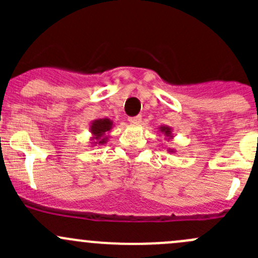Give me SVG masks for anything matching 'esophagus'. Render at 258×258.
I'll list each match as a JSON object with an SVG mask.
<instances>
[{
    "instance_id": "1",
    "label": "esophagus",
    "mask_w": 258,
    "mask_h": 258,
    "mask_svg": "<svg viewBox=\"0 0 258 258\" xmlns=\"http://www.w3.org/2000/svg\"><path fill=\"white\" fill-rule=\"evenodd\" d=\"M128 122L131 124H139L142 122V117L141 116H136V117H130Z\"/></svg>"
}]
</instances>
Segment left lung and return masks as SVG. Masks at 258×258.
Returning <instances> with one entry per match:
<instances>
[{"mask_svg":"<svg viewBox=\"0 0 258 258\" xmlns=\"http://www.w3.org/2000/svg\"><path fill=\"white\" fill-rule=\"evenodd\" d=\"M158 131H160L161 135H163L165 136V139L167 140H172L173 139V134H172V127L167 126V124H161L160 127H158ZM167 151L170 153H175V150L173 148H167Z\"/></svg>","mask_w":258,"mask_h":258,"instance_id":"8db88e82","label":"left lung"}]
</instances>
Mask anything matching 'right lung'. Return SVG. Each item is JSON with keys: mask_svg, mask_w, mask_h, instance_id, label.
Masks as SVG:
<instances>
[{"mask_svg": "<svg viewBox=\"0 0 258 258\" xmlns=\"http://www.w3.org/2000/svg\"><path fill=\"white\" fill-rule=\"evenodd\" d=\"M113 127L112 119L110 118H96L91 122V145L101 146L107 144L110 139V131Z\"/></svg>", "mask_w": 258, "mask_h": 258, "instance_id": "1", "label": "right lung"}]
</instances>
